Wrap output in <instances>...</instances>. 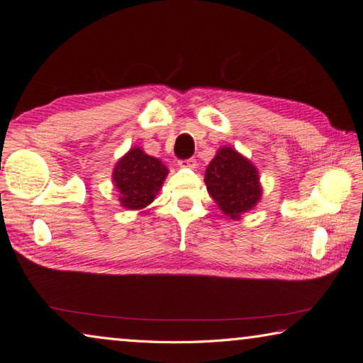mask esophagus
Wrapping results in <instances>:
<instances>
[{"label": "esophagus", "mask_w": 363, "mask_h": 363, "mask_svg": "<svg viewBox=\"0 0 363 363\" xmlns=\"http://www.w3.org/2000/svg\"><path fill=\"white\" fill-rule=\"evenodd\" d=\"M182 167H188V169H194L197 166V160L196 158H188V160H182L179 163Z\"/></svg>", "instance_id": "34e87169"}]
</instances>
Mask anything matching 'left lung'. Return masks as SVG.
<instances>
[{
  "instance_id": "left-lung-1",
  "label": "left lung",
  "mask_w": 363,
  "mask_h": 363,
  "mask_svg": "<svg viewBox=\"0 0 363 363\" xmlns=\"http://www.w3.org/2000/svg\"><path fill=\"white\" fill-rule=\"evenodd\" d=\"M208 194L233 220L253 209L262 197L259 172L236 149L223 146L216 152L205 172Z\"/></svg>"
}]
</instances>
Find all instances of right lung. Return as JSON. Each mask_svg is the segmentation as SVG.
Wrapping results in <instances>:
<instances>
[{"label": "right lung", "mask_w": 363, "mask_h": 363, "mask_svg": "<svg viewBox=\"0 0 363 363\" xmlns=\"http://www.w3.org/2000/svg\"><path fill=\"white\" fill-rule=\"evenodd\" d=\"M169 174L163 161L147 155L141 147H132L121 157L111 174L119 192V203L138 211L154 202Z\"/></svg>", "instance_id": "right-lung-1"}]
</instances>
